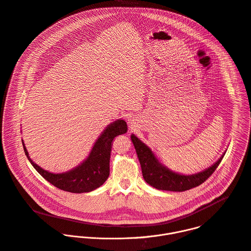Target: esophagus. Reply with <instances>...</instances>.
I'll list each match as a JSON object with an SVG mask.
<instances>
[{
  "label": "esophagus",
  "instance_id": "34e87169",
  "mask_svg": "<svg viewBox=\"0 0 251 251\" xmlns=\"http://www.w3.org/2000/svg\"><path fill=\"white\" fill-rule=\"evenodd\" d=\"M128 123H129L131 128H135L136 125H137V120L135 119V117H129L128 118Z\"/></svg>",
  "mask_w": 251,
  "mask_h": 251
}]
</instances>
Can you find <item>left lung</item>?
Wrapping results in <instances>:
<instances>
[{"mask_svg": "<svg viewBox=\"0 0 251 251\" xmlns=\"http://www.w3.org/2000/svg\"><path fill=\"white\" fill-rule=\"evenodd\" d=\"M131 140L141 164L144 179L148 184L158 190L182 192L199 186L208 179L210 176H212L226 153L225 151L221 157L208 169L195 175L187 176L173 172L168 166L162 164L151 148L134 134L131 135Z\"/></svg>", "mask_w": 251, "mask_h": 251, "instance_id": "left-lung-1", "label": "left lung"}]
</instances>
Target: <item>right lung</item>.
Returning <instances> with one entry per match:
<instances>
[{
    "mask_svg": "<svg viewBox=\"0 0 251 251\" xmlns=\"http://www.w3.org/2000/svg\"><path fill=\"white\" fill-rule=\"evenodd\" d=\"M127 132V124L123 119L110 123L95 142L90 154L75 168L66 173L54 174L43 170L29 156L24 140L25 155L37 173L52 185L71 193H86L100 187L109 176V160L113 139Z\"/></svg>",
    "mask_w": 251,
    "mask_h": 251,
    "instance_id": "add662e5",
    "label": "right lung"
}]
</instances>
